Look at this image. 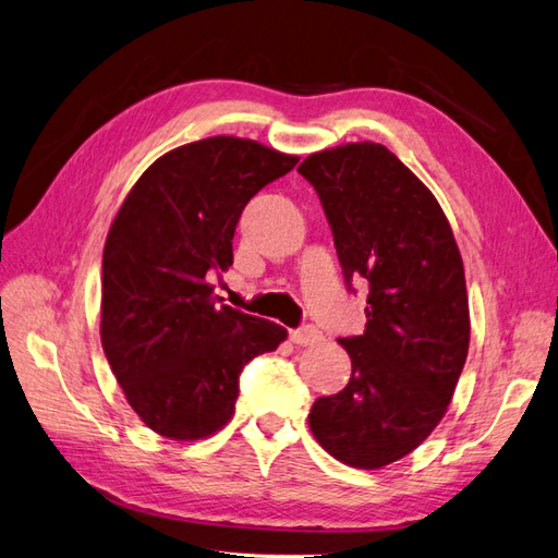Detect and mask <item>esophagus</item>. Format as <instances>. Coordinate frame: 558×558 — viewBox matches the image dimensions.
<instances>
[{
	"mask_svg": "<svg viewBox=\"0 0 558 558\" xmlns=\"http://www.w3.org/2000/svg\"><path fill=\"white\" fill-rule=\"evenodd\" d=\"M289 337H291L293 344L307 347V344H314V342L320 340V332H318V328H314V326H302V328L291 330Z\"/></svg>",
	"mask_w": 558,
	"mask_h": 558,
	"instance_id": "34e87169",
	"label": "esophagus"
}]
</instances>
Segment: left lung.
<instances>
[{
    "instance_id": "1",
    "label": "left lung",
    "mask_w": 558,
    "mask_h": 558,
    "mask_svg": "<svg viewBox=\"0 0 558 558\" xmlns=\"http://www.w3.org/2000/svg\"><path fill=\"white\" fill-rule=\"evenodd\" d=\"M324 205L344 279L367 281L365 332L340 337L351 379L316 398L310 428L351 468L377 470L440 424L470 344L465 272L435 195L375 142L302 160Z\"/></svg>"
}]
</instances>
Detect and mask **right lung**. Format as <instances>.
Wrapping results in <instances>:
<instances>
[{
	"label": "right lung",
	"mask_w": 558,
	"mask_h": 558,
	"mask_svg": "<svg viewBox=\"0 0 558 558\" xmlns=\"http://www.w3.org/2000/svg\"><path fill=\"white\" fill-rule=\"evenodd\" d=\"M298 156L253 140L209 137L158 158L132 185L102 256V347L130 408L170 440L221 430L242 367L286 328L218 305L211 272L232 265L246 202Z\"/></svg>",
	"instance_id": "add662e5"
}]
</instances>
